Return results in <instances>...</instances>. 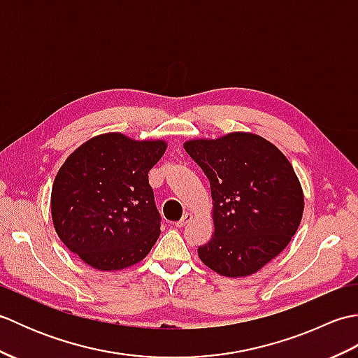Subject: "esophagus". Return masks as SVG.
Returning <instances> with one entry per match:
<instances>
[{
  "label": "esophagus",
  "instance_id": "1",
  "mask_svg": "<svg viewBox=\"0 0 358 358\" xmlns=\"http://www.w3.org/2000/svg\"><path fill=\"white\" fill-rule=\"evenodd\" d=\"M191 218H192V215L189 214V212H186V214H185L183 217H181V218L178 220V222H177V226H178V227L186 226L189 222H191Z\"/></svg>",
  "mask_w": 358,
  "mask_h": 358
}]
</instances>
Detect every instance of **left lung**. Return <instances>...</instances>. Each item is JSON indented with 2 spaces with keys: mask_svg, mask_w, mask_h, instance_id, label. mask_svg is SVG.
Listing matches in <instances>:
<instances>
[{
  "mask_svg": "<svg viewBox=\"0 0 358 358\" xmlns=\"http://www.w3.org/2000/svg\"><path fill=\"white\" fill-rule=\"evenodd\" d=\"M185 149L210 185L212 238L199 248L201 262L224 277H246L275 258L295 235L303 191L291 163L268 140L234 132L192 140Z\"/></svg>",
  "mask_w": 358,
  "mask_h": 358,
  "instance_id": "1",
  "label": "left lung"
}]
</instances>
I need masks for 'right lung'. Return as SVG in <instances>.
<instances>
[{
  "label": "right lung",
  "instance_id": "1",
  "mask_svg": "<svg viewBox=\"0 0 358 358\" xmlns=\"http://www.w3.org/2000/svg\"><path fill=\"white\" fill-rule=\"evenodd\" d=\"M166 143L104 134L66 159L52 187V220L58 237L83 262L120 271L141 262L159 237L162 217L149 171Z\"/></svg>",
  "mask_w": 358,
  "mask_h": 358
}]
</instances>
